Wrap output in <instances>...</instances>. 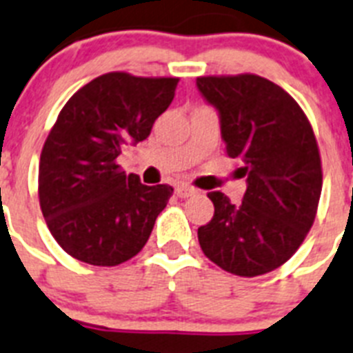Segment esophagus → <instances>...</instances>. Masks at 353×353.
Here are the masks:
<instances>
[{"label": "esophagus", "mask_w": 353, "mask_h": 353, "mask_svg": "<svg viewBox=\"0 0 353 353\" xmlns=\"http://www.w3.org/2000/svg\"><path fill=\"white\" fill-rule=\"evenodd\" d=\"M197 194V190L195 188H192V186L188 185H177L176 186V195L177 197H181V199H186V197H190V195Z\"/></svg>", "instance_id": "1"}]
</instances>
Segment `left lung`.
<instances>
[{
	"label": "left lung",
	"mask_w": 353,
	"mask_h": 353,
	"mask_svg": "<svg viewBox=\"0 0 353 353\" xmlns=\"http://www.w3.org/2000/svg\"><path fill=\"white\" fill-rule=\"evenodd\" d=\"M197 90L221 121L230 158H241L244 199L210 192L213 219L201 250L224 271L259 276L280 268L312 226L323 174L312 127L291 94L259 75L199 77Z\"/></svg>",
	"instance_id": "left-lung-1"
}]
</instances>
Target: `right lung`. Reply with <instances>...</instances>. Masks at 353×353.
<instances>
[{"mask_svg": "<svg viewBox=\"0 0 353 353\" xmlns=\"http://www.w3.org/2000/svg\"><path fill=\"white\" fill-rule=\"evenodd\" d=\"M177 79L105 73L59 112L39 163V203L53 239L73 259L118 265L141 251L174 188L120 170L125 145L150 134Z\"/></svg>", "mask_w": 353, "mask_h": 353, "instance_id": "obj_1", "label": "right lung"}]
</instances>
